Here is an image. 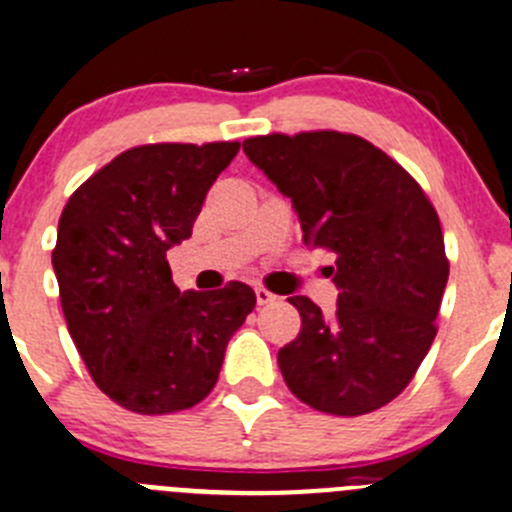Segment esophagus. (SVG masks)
Masks as SVG:
<instances>
[{"label": "esophagus", "mask_w": 512, "mask_h": 512, "mask_svg": "<svg viewBox=\"0 0 512 512\" xmlns=\"http://www.w3.org/2000/svg\"><path fill=\"white\" fill-rule=\"evenodd\" d=\"M256 302L271 304V302H276V294H271L266 287H256Z\"/></svg>", "instance_id": "34e87169"}]
</instances>
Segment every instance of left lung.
<instances>
[{
	"mask_svg": "<svg viewBox=\"0 0 512 512\" xmlns=\"http://www.w3.org/2000/svg\"><path fill=\"white\" fill-rule=\"evenodd\" d=\"M243 152L292 198L304 243L335 253V314L289 299L302 317L279 350L289 391L332 416L381 409L437 337L449 276L437 210L401 164L355 134H266L246 139Z\"/></svg>",
	"mask_w": 512,
	"mask_h": 512,
	"instance_id": "1",
	"label": "left lung"
}]
</instances>
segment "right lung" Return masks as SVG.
<instances>
[{
	"mask_svg": "<svg viewBox=\"0 0 512 512\" xmlns=\"http://www.w3.org/2000/svg\"><path fill=\"white\" fill-rule=\"evenodd\" d=\"M238 142L144 144L70 195L53 269L68 332L106 396L134 414H175L213 391L233 332L256 307L243 281L180 292L167 251L192 236Z\"/></svg>",
	"mask_w": 512,
	"mask_h": 512,
	"instance_id": "right-lung-1",
	"label": "right lung"
}]
</instances>
